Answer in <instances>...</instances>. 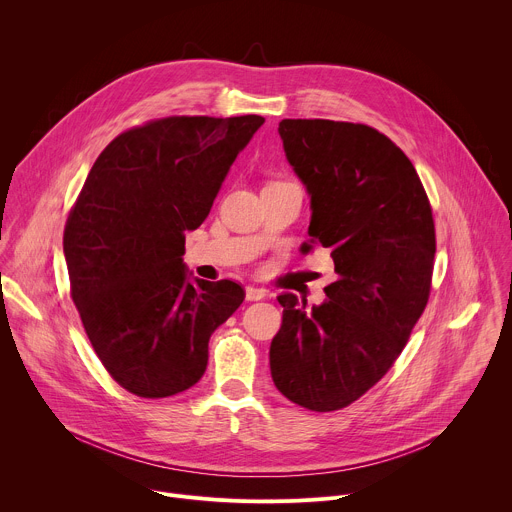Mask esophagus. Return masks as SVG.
I'll return each instance as SVG.
<instances>
[{
    "label": "esophagus",
    "instance_id": "34e87169",
    "mask_svg": "<svg viewBox=\"0 0 512 512\" xmlns=\"http://www.w3.org/2000/svg\"><path fill=\"white\" fill-rule=\"evenodd\" d=\"M267 296V289L265 287H259V285H247L245 287V298L249 302H257V300H263Z\"/></svg>",
    "mask_w": 512,
    "mask_h": 512
}]
</instances>
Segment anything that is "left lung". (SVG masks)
<instances>
[{
	"instance_id": "left-lung-1",
	"label": "left lung",
	"mask_w": 512,
	"mask_h": 512,
	"mask_svg": "<svg viewBox=\"0 0 512 512\" xmlns=\"http://www.w3.org/2000/svg\"><path fill=\"white\" fill-rule=\"evenodd\" d=\"M289 166L310 194V243L330 249L338 279L320 306L279 296L269 348L281 395L336 411L377 385L407 344L431 289L435 229L423 184L397 145L362 123L283 119Z\"/></svg>"
}]
</instances>
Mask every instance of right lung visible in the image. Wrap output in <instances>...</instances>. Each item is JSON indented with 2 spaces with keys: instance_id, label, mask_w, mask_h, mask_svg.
Masks as SVG:
<instances>
[{
  "instance_id": "right-lung-1",
  "label": "right lung",
  "mask_w": 512,
  "mask_h": 512,
  "mask_svg": "<svg viewBox=\"0 0 512 512\" xmlns=\"http://www.w3.org/2000/svg\"><path fill=\"white\" fill-rule=\"evenodd\" d=\"M261 115L166 117L117 135L64 227L70 296L109 375L160 399L196 385L210 334L243 304L239 283L184 265L186 231L208 216Z\"/></svg>"
}]
</instances>
